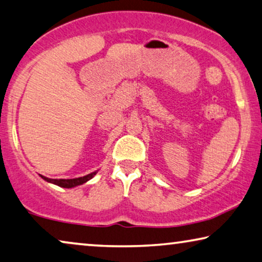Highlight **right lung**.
<instances>
[{
    "mask_svg": "<svg viewBox=\"0 0 262 262\" xmlns=\"http://www.w3.org/2000/svg\"><path fill=\"white\" fill-rule=\"evenodd\" d=\"M96 173H97V170L93 171V173L88 174V175H84V177L75 178V179H49V178L43 177V175H40V177L43 179L45 181L53 183V185H56L58 187H62V188H74V187L83 185V183L88 182L91 179L95 177Z\"/></svg>",
    "mask_w": 262,
    "mask_h": 262,
    "instance_id": "1",
    "label": "right lung"
}]
</instances>
